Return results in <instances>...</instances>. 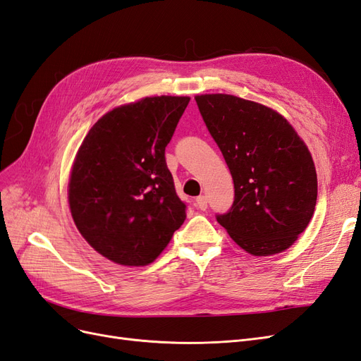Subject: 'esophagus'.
I'll return each mask as SVG.
<instances>
[{
	"label": "esophagus",
	"instance_id": "esophagus-1",
	"mask_svg": "<svg viewBox=\"0 0 361 361\" xmlns=\"http://www.w3.org/2000/svg\"><path fill=\"white\" fill-rule=\"evenodd\" d=\"M195 206H197L200 211H206L207 209V197H206V195H199V197L195 199Z\"/></svg>",
	"mask_w": 361,
	"mask_h": 361
}]
</instances>
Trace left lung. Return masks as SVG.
Segmentation results:
<instances>
[{"mask_svg":"<svg viewBox=\"0 0 361 361\" xmlns=\"http://www.w3.org/2000/svg\"><path fill=\"white\" fill-rule=\"evenodd\" d=\"M195 102L235 185L233 204L216 221L250 255L285 251L309 226L318 197L307 146L262 104L223 93L195 96Z\"/></svg>","mask_w":361,"mask_h":361,"instance_id":"8db88e82","label":"left lung"}]
</instances>
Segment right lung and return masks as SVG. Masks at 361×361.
Instances as JSON below:
<instances>
[{
  "label": "right lung",
  "mask_w": 361,
  "mask_h": 361,
  "mask_svg": "<svg viewBox=\"0 0 361 361\" xmlns=\"http://www.w3.org/2000/svg\"><path fill=\"white\" fill-rule=\"evenodd\" d=\"M190 102L154 96L117 106L85 135L69 179L80 233L118 265L145 267L187 218L166 162V147Z\"/></svg>",
  "instance_id": "right-lung-1"
}]
</instances>
